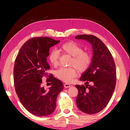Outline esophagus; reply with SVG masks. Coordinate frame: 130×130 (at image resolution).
<instances>
[{"label": "esophagus", "instance_id": "34e87169", "mask_svg": "<svg viewBox=\"0 0 130 130\" xmlns=\"http://www.w3.org/2000/svg\"><path fill=\"white\" fill-rule=\"evenodd\" d=\"M63 86H64L65 88H69L71 85H70V84H64V85H63Z\"/></svg>", "mask_w": 130, "mask_h": 130}]
</instances>
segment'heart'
Listing matches in <instances>:
<instances>
[{"mask_svg": "<svg viewBox=\"0 0 130 130\" xmlns=\"http://www.w3.org/2000/svg\"><path fill=\"white\" fill-rule=\"evenodd\" d=\"M61 51L72 56L70 67H61L56 71V76L65 83H70L76 76V69L83 72L88 69L92 62V56L89 52L83 50V48L73 42L63 43L60 47ZM60 53L56 49L50 51L49 60L53 65H58Z\"/></svg>", "mask_w": 130, "mask_h": 130, "instance_id": "obj_1", "label": "heart"}]
</instances>
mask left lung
I'll return each mask as SVG.
<instances>
[{
	"label": "left lung",
	"instance_id": "left-lung-1",
	"mask_svg": "<svg viewBox=\"0 0 130 130\" xmlns=\"http://www.w3.org/2000/svg\"><path fill=\"white\" fill-rule=\"evenodd\" d=\"M77 39L92 44L93 56L89 68L80 78L85 85H76L78 91L76 104L88 114L98 113L107 106L112 96L116 82V66L111 52L105 44L93 35H78ZM89 83L91 85L89 84Z\"/></svg>",
	"mask_w": 130,
	"mask_h": 130
}]
</instances>
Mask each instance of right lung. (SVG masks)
Returning <instances> with one entry per match:
<instances>
[{
  "instance_id": "obj_1",
  "label": "right lung",
  "mask_w": 130,
  "mask_h": 130,
  "mask_svg": "<svg viewBox=\"0 0 130 130\" xmlns=\"http://www.w3.org/2000/svg\"><path fill=\"white\" fill-rule=\"evenodd\" d=\"M59 42L46 37L31 38L23 44L15 59V91L24 107L34 115L45 116L53 112L57 96L63 89L62 81L47 73L49 49ZM47 76V82L51 87L46 90L42 87V80Z\"/></svg>"
}]
</instances>
